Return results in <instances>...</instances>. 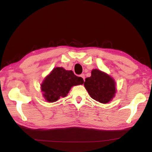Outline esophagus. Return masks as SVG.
I'll use <instances>...</instances> for the list:
<instances>
[{
  "label": "esophagus",
  "instance_id": "34e87169",
  "mask_svg": "<svg viewBox=\"0 0 152 152\" xmlns=\"http://www.w3.org/2000/svg\"><path fill=\"white\" fill-rule=\"evenodd\" d=\"M80 76H81L82 78L83 79V80H85V74H82L81 75H80Z\"/></svg>",
  "mask_w": 152,
  "mask_h": 152
}]
</instances>
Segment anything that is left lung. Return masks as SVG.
Instances as JSON below:
<instances>
[{
    "label": "left lung",
    "mask_w": 152,
    "mask_h": 152,
    "mask_svg": "<svg viewBox=\"0 0 152 152\" xmlns=\"http://www.w3.org/2000/svg\"><path fill=\"white\" fill-rule=\"evenodd\" d=\"M84 86L92 99L103 104L110 101L115 95L114 80L98 69L92 70L91 76L86 79Z\"/></svg>",
    "instance_id": "obj_1"
}]
</instances>
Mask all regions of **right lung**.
<instances>
[{
    "mask_svg": "<svg viewBox=\"0 0 152 152\" xmlns=\"http://www.w3.org/2000/svg\"><path fill=\"white\" fill-rule=\"evenodd\" d=\"M83 83V80L62 67L55 68L41 85L44 96L50 102H56L69 93L71 87Z\"/></svg>",
    "mask_w": 152,
    "mask_h": 152,
    "instance_id": "add662e5",
    "label": "right lung"
}]
</instances>
